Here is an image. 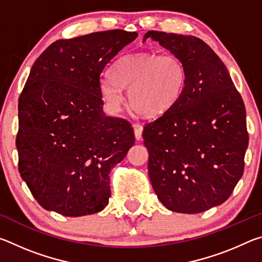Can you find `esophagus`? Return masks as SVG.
I'll return each instance as SVG.
<instances>
[{"mask_svg": "<svg viewBox=\"0 0 262 262\" xmlns=\"http://www.w3.org/2000/svg\"><path fill=\"white\" fill-rule=\"evenodd\" d=\"M133 127H134V133H135L136 140H141L142 139V132H143V127H142L140 123H135V125Z\"/></svg>", "mask_w": 262, "mask_h": 262, "instance_id": "1", "label": "esophagus"}]
</instances>
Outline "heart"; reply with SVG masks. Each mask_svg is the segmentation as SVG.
Returning a JSON list of instances; mask_svg holds the SVG:
<instances>
[{
    "mask_svg": "<svg viewBox=\"0 0 262 262\" xmlns=\"http://www.w3.org/2000/svg\"><path fill=\"white\" fill-rule=\"evenodd\" d=\"M187 70L178 56L140 53L122 57L115 63L112 75L100 81L101 96L111 110L123 103L128 90L129 104L141 115L157 118L172 108L183 95Z\"/></svg>",
    "mask_w": 262,
    "mask_h": 262,
    "instance_id": "1",
    "label": "heart"
}]
</instances>
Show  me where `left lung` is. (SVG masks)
Wrapping results in <instances>:
<instances>
[{
    "mask_svg": "<svg viewBox=\"0 0 262 262\" xmlns=\"http://www.w3.org/2000/svg\"><path fill=\"white\" fill-rule=\"evenodd\" d=\"M187 70L179 100L147 123L152 188L167 209L198 214L225 202L244 173L248 145L246 111L225 64L193 35L149 31Z\"/></svg>",
    "mask_w": 262,
    "mask_h": 262,
    "instance_id": "obj_1",
    "label": "left lung"
}]
</instances>
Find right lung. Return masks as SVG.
Segmentation results:
<instances>
[{
    "label": "right lung",
    "instance_id": "add662e5",
    "mask_svg": "<svg viewBox=\"0 0 262 262\" xmlns=\"http://www.w3.org/2000/svg\"><path fill=\"white\" fill-rule=\"evenodd\" d=\"M136 32L111 30L48 46L18 100V170L46 210L70 217L108 205L110 172L135 143L125 119L106 117L100 81Z\"/></svg>",
    "mask_w": 262,
    "mask_h": 262
}]
</instances>
